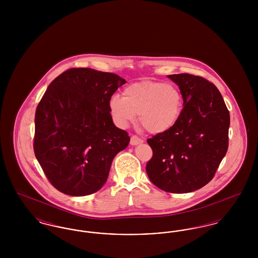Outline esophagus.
I'll return each mask as SVG.
<instances>
[{"instance_id":"1","label":"esophagus","mask_w":258,"mask_h":258,"mask_svg":"<svg viewBox=\"0 0 258 258\" xmlns=\"http://www.w3.org/2000/svg\"><path fill=\"white\" fill-rule=\"evenodd\" d=\"M141 143H143V140H142L141 138H139V137L136 136V135H133V136H132V138H131V144H132L133 146L139 145V144H141Z\"/></svg>"}]
</instances>
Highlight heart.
<instances>
[{
	"instance_id": "1",
	"label": "heart",
	"mask_w": 258,
	"mask_h": 258,
	"mask_svg": "<svg viewBox=\"0 0 258 258\" xmlns=\"http://www.w3.org/2000/svg\"><path fill=\"white\" fill-rule=\"evenodd\" d=\"M182 109L183 96L177 87L149 80L125 87L123 98L114 96L109 100L111 115L119 126L135 122L138 115L139 123L154 135L170 130Z\"/></svg>"
}]
</instances>
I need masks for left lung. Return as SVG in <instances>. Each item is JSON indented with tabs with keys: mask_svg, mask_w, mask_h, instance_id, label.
<instances>
[{
	"mask_svg": "<svg viewBox=\"0 0 258 258\" xmlns=\"http://www.w3.org/2000/svg\"><path fill=\"white\" fill-rule=\"evenodd\" d=\"M183 96L177 123L147 140L153 158L146 165L150 181L172 194L201 188L213 179L228 149L230 116L220 91L203 77L167 75Z\"/></svg>",
	"mask_w": 258,
	"mask_h": 258,
	"instance_id": "8db88e82",
	"label": "left lung"
}]
</instances>
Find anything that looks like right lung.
I'll return each instance as SVG.
<instances>
[{
    "label": "right lung",
    "instance_id": "obj_1",
    "mask_svg": "<svg viewBox=\"0 0 258 258\" xmlns=\"http://www.w3.org/2000/svg\"><path fill=\"white\" fill-rule=\"evenodd\" d=\"M125 80L93 69L56 77L35 116L34 151L50 183L62 194L84 197L106 183L115 156L130 143L112 120L109 100Z\"/></svg>",
    "mask_w": 258,
    "mask_h": 258
}]
</instances>
